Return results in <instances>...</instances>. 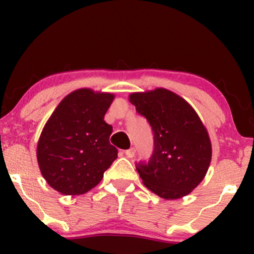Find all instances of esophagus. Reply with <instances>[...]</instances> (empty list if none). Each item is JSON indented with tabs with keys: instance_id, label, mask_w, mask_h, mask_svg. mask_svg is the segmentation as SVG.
I'll list each match as a JSON object with an SVG mask.
<instances>
[{
	"instance_id": "esophagus-1",
	"label": "esophagus",
	"mask_w": 254,
	"mask_h": 254,
	"mask_svg": "<svg viewBox=\"0 0 254 254\" xmlns=\"http://www.w3.org/2000/svg\"><path fill=\"white\" fill-rule=\"evenodd\" d=\"M135 154H136L135 148H130V149L125 150V155H127V157H133L135 156Z\"/></svg>"
}]
</instances>
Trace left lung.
I'll return each mask as SVG.
<instances>
[{
	"mask_svg": "<svg viewBox=\"0 0 254 254\" xmlns=\"http://www.w3.org/2000/svg\"><path fill=\"white\" fill-rule=\"evenodd\" d=\"M129 100L154 132L153 155L136 166L143 184L165 199L189 194L204 179L211 161L210 138L197 112L165 88L131 93Z\"/></svg>",
	"mask_w": 254,
	"mask_h": 254,
	"instance_id": "8db88e82",
	"label": "left lung"
}]
</instances>
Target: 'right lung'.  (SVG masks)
Here are the masks:
<instances>
[{
    "instance_id": "add662e5",
    "label": "right lung",
    "mask_w": 254,
    "mask_h": 254,
    "mask_svg": "<svg viewBox=\"0 0 254 254\" xmlns=\"http://www.w3.org/2000/svg\"><path fill=\"white\" fill-rule=\"evenodd\" d=\"M115 94L81 88L58 104L46 122L37 145L40 172L52 189L83 194L101 182L117 159L110 143L112 127L104 121Z\"/></svg>"
}]
</instances>
